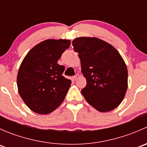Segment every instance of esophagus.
I'll return each mask as SVG.
<instances>
[{
  "label": "esophagus",
  "mask_w": 147,
  "mask_h": 147,
  "mask_svg": "<svg viewBox=\"0 0 147 147\" xmlns=\"http://www.w3.org/2000/svg\"><path fill=\"white\" fill-rule=\"evenodd\" d=\"M77 79H78V77H77V76H73V77H72V81H75Z\"/></svg>",
  "instance_id": "obj_1"
}]
</instances>
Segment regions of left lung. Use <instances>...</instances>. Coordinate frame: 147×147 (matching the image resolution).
<instances>
[{
	"instance_id": "obj_1",
	"label": "left lung",
	"mask_w": 147,
	"mask_h": 147,
	"mask_svg": "<svg viewBox=\"0 0 147 147\" xmlns=\"http://www.w3.org/2000/svg\"><path fill=\"white\" fill-rule=\"evenodd\" d=\"M80 59L81 71L87 85L81 90L86 101L101 112L120 105L128 87L124 60L115 47L97 38L80 37L72 41Z\"/></svg>"
}]
</instances>
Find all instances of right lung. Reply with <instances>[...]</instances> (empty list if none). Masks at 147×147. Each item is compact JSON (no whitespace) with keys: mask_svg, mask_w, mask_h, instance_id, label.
<instances>
[{"mask_svg":"<svg viewBox=\"0 0 147 147\" xmlns=\"http://www.w3.org/2000/svg\"><path fill=\"white\" fill-rule=\"evenodd\" d=\"M69 45V40H46L34 46L20 64L18 92L35 113H51L64 100L72 82L62 75L65 67L57 61Z\"/></svg>","mask_w":147,"mask_h":147,"instance_id":"1","label":"right lung"}]
</instances>
